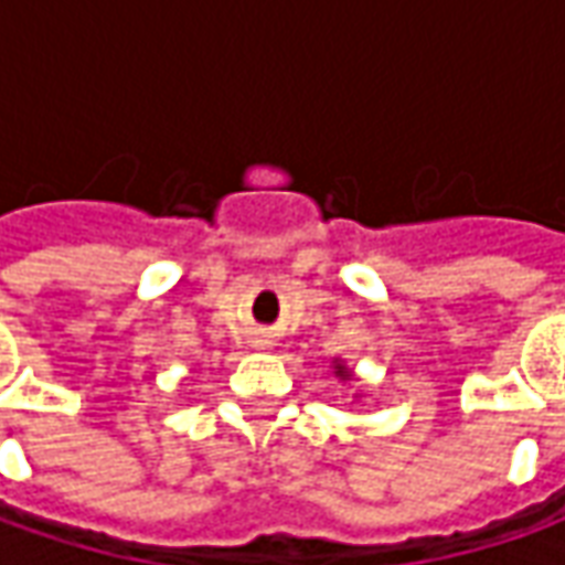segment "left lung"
Listing matches in <instances>:
<instances>
[{
    "label": "left lung",
    "mask_w": 565,
    "mask_h": 565,
    "mask_svg": "<svg viewBox=\"0 0 565 565\" xmlns=\"http://www.w3.org/2000/svg\"><path fill=\"white\" fill-rule=\"evenodd\" d=\"M340 374H343V367H340Z\"/></svg>",
    "instance_id": "left-lung-1"
}]
</instances>
